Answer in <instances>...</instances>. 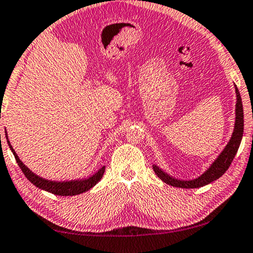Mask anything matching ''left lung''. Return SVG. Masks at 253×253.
<instances>
[{
	"label": "left lung",
	"mask_w": 253,
	"mask_h": 253,
	"mask_svg": "<svg viewBox=\"0 0 253 253\" xmlns=\"http://www.w3.org/2000/svg\"><path fill=\"white\" fill-rule=\"evenodd\" d=\"M235 91H236V118H235L234 131H233L230 142L227 143V146L225 147V149L221 151V154L219 155L218 158L212 163V165L206 170L203 175L199 176L198 178H194V180H191V181L176 180V178H173L172 176L167 175L166 173H164L162 169H159L157 166L154 165L155 173H156V175L161 178L162 181H164L165 183L172 186H176V188L194 189V188H200V186L211 183L212 181L219 178L225 172H226L228 167L231 166L236 153H238L241 140H242V137H243V126H244L243 105H242V99H241L239 89L236 86H235Z\"/></svg>",
	"instance_id": "1"
}]
</instances>
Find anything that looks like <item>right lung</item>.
Segmentation results:
<instances>
[{"label":"right lung","mask_w":253,"mask_h":253,"mask_svg":"<svg viewBox=\"0 0 253 253\" xmlns=\"http://www.w3.org/2000/svg\"><path fill=\"white\" fill-rule=\"evenodd\" d=\"M7 143H9L10 149L12 150L15 161H17L18 165L21 169L22 173L25 174V176L28 178L34 185H36L37 188L45 190V191H48L53 194H56V196H76V194L86 192L89 189H91L92 186L96 185V183H98L100 178L103 177V174L105 173V166H103L98 172H96L94 175L86 178V180L70 182H53L45 180V178L37 176L36 174H34L32 170L28 169V167L23 165L22 162L19 159L18 155L15 154V151L13 150L12 146L10 145L9 140H7Z\"/></svg>","instance_id":"obj_1"}]
</instances>
